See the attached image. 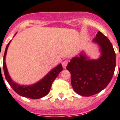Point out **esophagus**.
I'll list each match as a JSON object with an SVG mask.
<instances>
[{
  "mask_svg": "<svg viewBox=\"0 0 120 120\" xmlns=\"http://www.w3.org/2000/svg\"><path fill=\"white\" fill-rule=\"evenodd\" d=\"M67 64H68V62L67 61H63V62H62V67H63V68H65L66 67H67Z\"/></svg>",
  "mask_w": 120,
  "mask_h": 120,
  "instance_id": "1",
  "label": "esophagus"
}]
</instances>
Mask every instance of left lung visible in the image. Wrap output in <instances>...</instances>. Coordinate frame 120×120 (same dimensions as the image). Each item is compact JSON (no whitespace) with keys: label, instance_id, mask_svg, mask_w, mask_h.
<instances>
[{"label":"left lung","instance_id":"8db88e82","mask_svg":"<svg viewBox=\"0 0 120 120\" xmlns=\"http://www.w3.org/2000/svg\"><path fill=\"white\" fill-rule=\"evenodd\" d=\"M93 42L100 46V58L89 60L81 53L79 57L72 58L67 67L71 73L74 90L86 97L97 94L107 87L113 76L116 66L115 52L109 39L99 31Z\"/></svg>","mask_w":120,"mask_h":120}]
</instances>
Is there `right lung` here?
I'll return each mask as SVG.
<instances>
[{
  "label": "right lung",
  "instance_id": "add662e5",
  "mask_svg": "<svg viewBox=\"0 0 120 120\" xmlns=\"http://www.w3.org/2000/svg\"><path fill=\"white\" fill-rule=\"evenodd\" d=\"M10 42L11 41H10L9 43L7 44L5 50L4 55V63H3L4 71L5 76L7 82H8L11 88L17 94L23 97L36 99L45 96L47 94H48L50 91L53 81L55 80V78L58 75V74L60 73V72L63 70V67L62 65L59 64L57 67L52 69L44 78L42 79L41 80L35 83L34 84L30 86L19 85L11 80V78L8 72L6 63H5V57H6L7 49Z\"/></svg>",
  "mask_w": 120,
  "mask_h": 120
}]
</instances>
